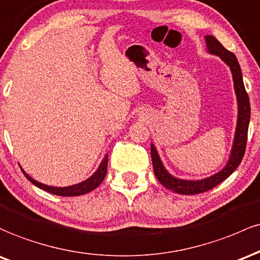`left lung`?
<instances>
[{"label":"left lung","mask_w":260,"mask_h":260,"mask_svg":"<svg viewBox=\"0 0 260 260\" xmlns=\"http://www.w3.org/2000/svg\"><path fill=\"white\" fill-rule=\"evenodd\" d=\"M205 43L206 51L209 54L216 55V56L220 57L231 70L233 88H235V94L236 98H237V124H236V131L235 136H233L229 161L217 173L203 178V179H182V178L172 176L163 166L156 146L151 144V158H152L154 176L163 186H166L169 190L174 191L177 194L194 195L215 188L237 169L244 156V151H246L248 125H249L250 119V104L246 88H244L240 63H238V60L235 56V54L226 50L222 44L218 42L214 36H205Z\"/></svg>","instance_id":"obj_1"}]
</instances>
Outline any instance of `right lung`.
I'll return each instance as SVG.
<instances>
[{
  "instance_id": "1",
  "label": "right lung",
  "mask_w": 260,
  "mask_h": 260,
  "mask_svg": "<svg viewBox=\"0 0 260 260\" xmlns=\"http://www.w3.org/2000/svg\"><path fill=\"white\" fill-rule=\"evenodd\" d=\"M107 168H108V153L104 156V158L102 159L101 165L98 166L97 171L92 174L91 177L87 178L83 182L77 183V184L69 185V186H51L43 184V183L38 182V180L33 179L28 173H25L24 169L22 168V172L24 173V176L27 177V179L30 183H33L34 185L38 188L43 189V190L48 191V193L54 194V195H60V197H78V195H83L89 193V191L94 190L97 186L101 184L104 180L107 174Z\"/></svg>"
}]
</instances>
